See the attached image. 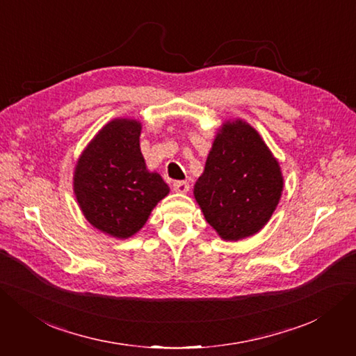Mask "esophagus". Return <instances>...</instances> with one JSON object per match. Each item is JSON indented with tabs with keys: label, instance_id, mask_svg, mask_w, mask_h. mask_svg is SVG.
<instances>
[{
	"label": "esophagus",
	"instance_id": "esophagus-1",
	"mask_svg": "<svg viewBox=\"0 0 356 356\" xmlns=\"http://www.w3.org/2000/svg\"><path fill=\"white\" fill-rule=\"evenodd\" d=\"M174 190L177 193H181V195H186V193L190 190V184L187 181H177L174 182Z\"/></svg>",
	"mask_w": 356,
	"mask_h": 356
}]
</instances>
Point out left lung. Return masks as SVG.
<instances>
[{
	"instance_id": "1",
	"label": "left lung",
	"mask_w": 356,
	"mask_h": 356,
	"mask_svg": "<svg viewBox=\"0 0 356 356\" xmlns=\"http://www.w3.org/2000/svg\"><path fill=\"white\" fill-rule=\"evenodd\" d=\"M284 191L277 159L242 118L225 120L213 138L193 195L222 241L257 234L272 218Z\"/></svg>"
}]
</instances>
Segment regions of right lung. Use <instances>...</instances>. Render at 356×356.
Returning a JSON list of instances; mask_svg holds the SVG:
<instances>
[{
	"label": "right lung",
	"mask_w": 356,
	"mask_h": 356,
	"mask_svg": "<svg viewBox=\"0 0 356 356\" xmlns=\"http://www.w3.org/2000/svg\"><path fill=\"white\" fill-rule=\"evenodd\" d=\"M143 123L117 117L102 126L86 145L74 168L72 190L95 229L115 239L141 230L169 186L148 170L139 147Z\"/></svg>",
	"instance_id": "add662e5"
}]
</instances>
